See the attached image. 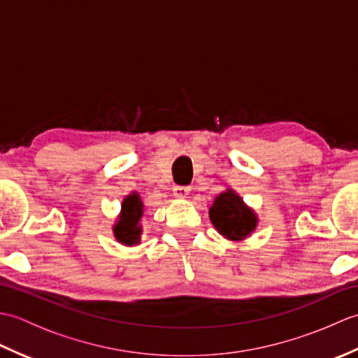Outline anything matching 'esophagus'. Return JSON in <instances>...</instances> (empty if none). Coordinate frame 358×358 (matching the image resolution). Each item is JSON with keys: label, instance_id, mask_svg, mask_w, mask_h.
Here are the masks:
<instances>
[{"label": "esophagus", "instance_id": "obj_1", "mask_svg": "<svg viewBox=\"0 0 358 358\" xmlns=\"http://www.w3.org/2000/svg\"><path fill=\"white\" fill-rule=\"evenodd\" d=\"M189 192H191V187L189 186H175L173 187V195L177 196V199H186Z\"/></svg>", "mask_w": 358, "mask_h": 358}]
</instances>
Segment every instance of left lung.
I'll return each mask as SVG.
<instances>
[{
	"label": "left lung",
	"mask_w": 358,
	"mask_h": 358,
	"mask_svg": "<svg viewBox=\"0 0 358 358\" xmlns=\"http://www.w3.org/2000/svg\"><path fill=\"white\" fill-rule=\"evenodd\" d=\"M210 222L215 229L232 241L248 238L255 231L258 218L255 212L243 203L232 189L220 194L209 209Z\"/></svg>",
	"instance_id": "obj_1"
}]
</instances>
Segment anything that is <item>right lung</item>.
<instances>
[{
    "label": "right lung",
    "instance_id": "obj_1",
    "mask_svg": "<svg viewBox=\"0 0 358 358\" xmlns=\"http://www.w3.org/2000/svg\"><path fill=\"white\" fill-rule=\"evenodd\" d=\"M143 217V201L140 195L134 192L127 195L121 204V214L118 222L113 224V237L121 245L134 246L138 245L141 237L140 218Z\"/></svg>",
    "mask_w": 358,
    "mask_h": 358
}]
</instances>
